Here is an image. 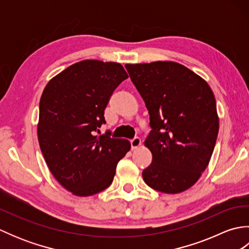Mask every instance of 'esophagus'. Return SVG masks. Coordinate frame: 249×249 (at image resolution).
Masks as SVG:
<instances>
[{"label":"esophagus","mask_w":249,"mask_h":249,"mask_svg":"<svg viewBox=\"0 0 249 249\" xmlns=\"http://www.w3.org/2000/svg\"><path fill=\"white\" fill-rule=\"evenodd\" d=\"M141 145V139L138 138V137H136L133 140H130V146H131V150H135L137 147H139Z\"/></svg>","instance_id":"esophagus-1"}]
</instances>
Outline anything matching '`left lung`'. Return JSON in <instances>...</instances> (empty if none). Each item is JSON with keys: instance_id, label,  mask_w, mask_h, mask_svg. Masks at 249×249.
I'll list each match as a JSON object with an SVG mask.
<instances>
[{"instance_id": "8db88e82", "label": "left lung", "mask_w": 249, "mask_h": 249, "mask_svg": "<svg viewBox=\"0 0 249 249\" xmlns=\"http://www.w3.org/2000/svg\"><path fill=\"white\" fill-rule=\"evenodd\" d=\"M125 67L150 114L144 144L153 160L142 177L157 192L182 193L198 181L213 154L219 121L212 89L176 62Z\"/></svg>"}]
</instances>
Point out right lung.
Here are the masks:
<instances>
[{
  "instance_id": "1",
  "label": "right lung",
  "mask_w": 249,
  "mask_h": 249,
  "mask_svg": "<svg viewBox=\"0 0 249 249\" xmlns=\"http://www.w3.org/2000/svg\"><path fill=\"white\" fill-rule=\"evenodd\" d=\"M127 78L119 63L86 60L52 78L41 94L40 150L56 181L73 195L88 197L109 187L130 150L128 140L111 138L109 130L96 136L110 96Z\"/></svg>"
}]
</instances>
